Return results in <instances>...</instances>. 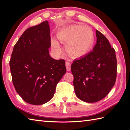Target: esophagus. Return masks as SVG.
<instances>
[{
    "label": "esophagus",
    "mask_w": 130,
    "mask_h": 130,
    "mask_svg": "<svg viewBox=\"0 0 130 130\" xmlns=\"http://www.w3.org/2000/svg\"><path fill=\"white\" fill-rule=\"evenodd\" d=\"M66 68H67V70L68 71H70L71 70V63L69 62H66Z\"/></svg>",
    "instance_id": "1"
}]
</instances>
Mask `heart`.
Instances as JSON below:
<instances>
[{
  "instance_id": "heart-1",
  "label": "heart",
  "mask_w": 130,
  "mask_h": 130,
  "mask_svg": "<svg viewBox=\"0 0 130 130\" xmlns=\"http://www.w3.org/2000/svg\"><path fill=\"white\" fill-rule=\"evenodd\" d=\"M57 38L60 43L66 44V52L71 57L79 58L88 53L94 44L95 38L90 27L75 25L58 32ZM52 46L56 53H61L62 49L55 39H52Z\"/></svg>"
}]
</instances>
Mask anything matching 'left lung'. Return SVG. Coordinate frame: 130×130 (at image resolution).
Returning <instances> with one entry per match:
<instances>
[{"label":"left lung","instance_id":"8db88e82","mask_svg":"<svg viewBox=\"0 0 130 130\" xmlns=\"http://www.w3.org/2000/svg\"><path fill=\"white\" fill-rule=\"evenodd\" d=\"M96 44L92 51L71 65L73 86L79 99L95 103L103 99L115 85L117 77V59L108 40L96 30Z\"/></svg>","mask_w":130,"mask_h":130}]
</instances>
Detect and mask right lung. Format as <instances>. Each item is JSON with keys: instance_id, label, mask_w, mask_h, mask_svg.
Masks as SVG:
<instances>
[{"instance_id": "obj_1", "label": "right lung", "mask_w": 130, "mask_h": 130, "mask_svg": "<svg viewBox=\"0 0 130 130\" xmlns=\"http://www.w3.org/2000/svg\"><path fill=\"white\" fill-rule=\"evenodd\" d=\"M50 41L45 21L27 28L13 47L9 62L13 85L28 104L41 105L51 100L66 72L64 60L50 56Z\"/></svg>"}]
</instances>
